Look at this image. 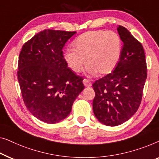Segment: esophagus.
Segmentation results:
<instances>
[{"label": "esophagus", "instance_id": "obj_1", "mask_svg": "<svg viewBox=\"0 0 159 159\" xmlns=\"http://www.w3.org/2000/svg\"><path fill=\"white\" fill-rule=\"evenodd\" d=\"M83 83H84V86L86 87H89V86H91V83L89 81L88 79H84V80H83Z\"/></svg>", "mask_w": 159, "mask_h": 159}]
</instances>
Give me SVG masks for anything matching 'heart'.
<instances>
[{
    "instance_id": "b5f03b06",
    "label": "heart",
    "mask_w": 159,
    "mask_h": 159,
    "mask_svg": "<svg viewBox=\"0 0 159 159\" xmlns=\"http://www.w3.org/2000/svg\"><path fill=\"white\" fill-rule=\"evenodd\" d=\"M64 53L69 68L75 73L83 70L87 62V72L90 74L106 75L115 70L122 53L121 39L111 31H92L78 37Z\"/></svg>"
}]
</instances>
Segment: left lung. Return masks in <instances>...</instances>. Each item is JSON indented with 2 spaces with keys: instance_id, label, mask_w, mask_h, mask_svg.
Segmentation results:
<instances>
[{
  "instance_id": "8db88e82",
  "label": "left lung",
  "mask_w": 159,
  "mask_h": 159,
  "mask_svg": "<svg viewBox=\"0 0 159 159\" xmlns=\"http://www.w3.org/2000/svg\"><path fill=\"white\" fill-rule=\"evenodd\" d=\"M123 42L121 57L113 72L96 80L93 110L107 126H117L133 117L141 102L147 78L146 55L141 43L126 28L117 27Z\"/></svg>"
}]
</instances>
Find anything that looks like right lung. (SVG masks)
<instances>
[{
    "mask_svg": "<svg viewBox=\"0 0 159 159\" xmlns=\"http://www.w3.org/2000/svg\"><path fill=\"white\" fill-rule=\"evenodd\" d=\"M75 33L43 30L26 42L19 54L17 75L24 104L48 124L68 117L84 89L83 78L68 68L62 55L65 44Z\"/></svg>",
    "mask_w": 159,
    "mask_h": 159,
    "instance_id": "obj_1",
    "label": "right lung"
}]
</instances>
